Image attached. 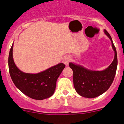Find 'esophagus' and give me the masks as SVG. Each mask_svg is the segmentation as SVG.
Wrapping results in <instances>:
<instances>
[{
    "mask_svg": "<svg viewBox=\"0 0 124 124\" xmlns=\"http://www.w3.org/2000/svg\"><path fill=\"white\" fill-rule=\"evenodd\" d=\"M71 60V58L69 55H66L65 56V57L63 58V63L66 65V66H68L69 65V63L70 62V61Z\"/></svg>",
    "mask_w": 124,
    "mask_h": 124,
    "instance_id": "obj_1",
    "label": "esophagus"
}]
</instances>
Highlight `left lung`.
I'll use <instances>...</instances> for the list:
<instances>
[{
  "label": "left lung",
  "mask_w": 124,
  "mask_h": 124,
  "mask_svg": "<svg viewBox=\"0 0 124 124\" xmlns=\"http://www.w3.org/2000/svg\"><path fill=\"white\" fill-rule=\"evenodd\" d=\"M104 32L111 40L114 51V60L108 68L103 70H92L80 65L72 62L69 63L73 72V85L76 92L88 99L95 98L105 93L116 76L118 64L116 51L110 35L106 30H104Z\"/></svg>",
  "instance_id": "1"
}]
</instances>
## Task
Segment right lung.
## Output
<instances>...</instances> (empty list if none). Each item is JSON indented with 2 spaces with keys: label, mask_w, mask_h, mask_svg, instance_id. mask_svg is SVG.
Segmentation results:
<instances>
[{
  "label": "right lung",
  "mask_w": 124,
  "mask_h": 124,
  "mask_svg": "<svg viewBox=\"0 0 124 124\" xmlns=\"http://www.w3.org/2000/svg\"><path fill=\"white\" fill-rule=\"evenodd\" d=\"M13 48V43L8 55V69L16 87L32 99L42 100L52 96L56 88V80L65 65L61 63L39 73H25L20 70L14 62Z\"/></svg>",
  "instance_id": "obj_1"
}]
</instances>
